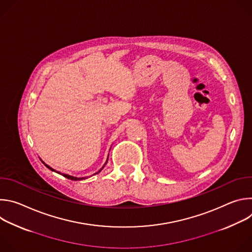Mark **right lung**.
<instances>
[{
    "mask_svg": "<svg viewBox=\"0 0 252 252\" xmlns=\"http://www.w3.org/2000/svg\"><path fill=\"white\" fill-rule=\"evenodd\" d=\"M45 165H46V166H47L48 168H50L51 170H54V169H53V168H52L51 166H49V165H47V164H45ZM102 168H103V166H102ZM102 168H101V169H102ZM101 169H100V170H101ZM100 170H98V171H97L96 173H98V172H99ZM54 171H55V170H54ZM59 173H60V172H59ZM96 173H94V174H96ZM63 175L64 177L68 178V179H71V181H82V179H84V178H85V177H79V178H78V177H75V176H71V175H68V174H64V173H63Z\"/></svg>",
    "mask_w": 252,
    "mask_h": 252,
    "instance_id": "add662e5",
    "label": "right lung"
}]
</instances>
